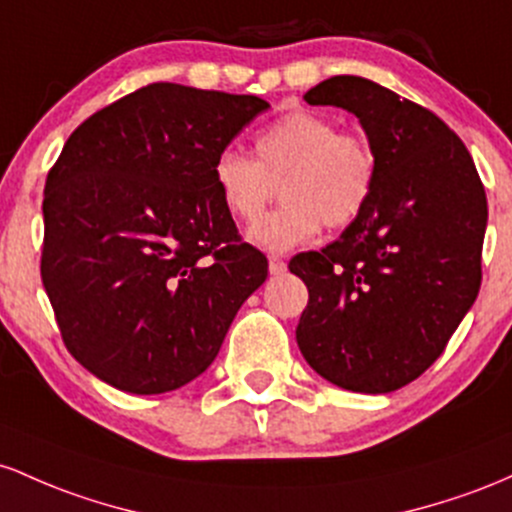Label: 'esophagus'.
<instances>
[{"mask_svg": "<svg viewBox=\"0 0 512 512\" xmlns=\"http://www.w3.org/2000/svg\"><path fill=\"white\" fill-rule=\"evenodd\" d=\"M285 268H287V263L283 261V258H280V256H268V271H271V275L285 273Z\"/></svg>", "mask_w": 512, "mask_h": 512, "instance_id": "34e87169", "label": "esophagus"}]
</instances>
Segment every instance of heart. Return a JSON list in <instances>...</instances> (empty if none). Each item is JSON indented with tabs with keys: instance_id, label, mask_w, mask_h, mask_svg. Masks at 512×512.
Instances as JSON below:
<instances>
[{
	"instance_id": "1",
	"label": "heart",
	"mask_w": 512,
	"mask_h": 512,
	"mask_svg": "<svg viewBox=\"0 0 512 512\" xmlns=\"http://www.w3.org/2000/svg\"><path fill=\"white\" fill-rule=\"evenodd\" d=\"M380 159L370 137L333 120L295 111L254 135V157L225 147L212 162V186L234 220L251 222L278 186L283 205L251 229L263 249L287 251L321 227L346 229L370 205Z\"/></svg>"
}]
</instances>
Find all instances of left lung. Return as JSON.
I'll return each instance as SVG.
<instances>
[{"instance_id": "8db88e82", "label": "left lung", "mask_w": 512, "mask_h": 512, "mask_svg": "<svg viewBox=\"0 0 512 512\" xmlns=\"http://www.w3.org/2000/svg\"><path fill=\"white\" fill-rule=\"evenodd\" d=\"M304 101L355 113L380 176L358 222L290 261L309 290L297 346L338 387L394 392L440 358L479 295L484 183L433 111L370 79L331 77Z\"/></svg>"}]
</instances>
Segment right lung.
Masks as SVG:
<instances>
[{"instance_id": "right-lung-1", "label": "right lung", "mask_w": 512, "mask_h": 512, "mask_svg": "<svg viewBox=\"0 0 512 512\" xmlns=\"http://www.w3.org/2000/svg\"><path fill=\"white\" fill-rule=\"evenodd\" d=\"M268 101L157 82L86 118L48 171L40 278L62 343L111 387L205 372L268 261L241 239L212 162Z\"/></svg>"}]
</instances>
